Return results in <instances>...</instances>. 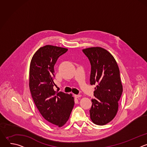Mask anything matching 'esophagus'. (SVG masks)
Returning <instances> with one entry per match:
<instances>
[{
	"label": "esophagus",
	"mask_w": 147,
	"mask_h": 147,
	"mask_svg": "<svg viewBox=\"0 0 147 147\" xmlns=\"http://www.w3.org/2000/svg\"><path fill=\"white\" fill-rule=\"evenodd\" d=\"M81 96V95H74V97L76 98H80Z\"/></svg>",
	"instance_id": "34e87169"
}]
</instances>
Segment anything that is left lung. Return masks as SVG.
I'll return each mask as SVG.
<instances>
[{
    "mask_svg": "<svg viewBox=\"0 0 147 147\" xmlns=\"http://www.w3.org/2000/svg\"><path fill=\"white\" fill-rule=\"evenodd\" d=\"M91 66L90 84L96 85L90 110V118L98 125L113 119L118 110V102L123 92L120 71L113 56L100 47L82 50Z\"/></svg>",
    "mask_w": 147,
    "mask_h": 147,
    "instance_id": "8db88e82",
    "label": "left lung"
}]
</instances>
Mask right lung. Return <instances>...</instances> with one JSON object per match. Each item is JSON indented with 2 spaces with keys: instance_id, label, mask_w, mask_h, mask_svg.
<instances>
[{
  "instance_id": "obj_1",
  "label": "right lung",
  "mask_w": 147,
  "mask_h": 147,
  "mask_svg": "<svg viewBox=\"0 0 147 147\" xmlns=\"http://www.w3.org/2000/svg\"><path fill=\"white\" fill-rule=\"evenodd\" d=\"M67 49L52 45L40 48L34 55L30 67L29 86L32 98L43 117L61 127L69 120L74 98L62 91H55L54 66Z\"/></svg>"
}]
</instances>
